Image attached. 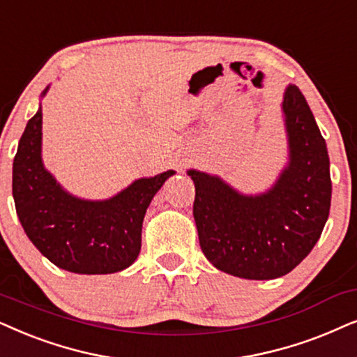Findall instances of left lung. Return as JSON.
Instances as JSON below:
<instances>
[{"mask_svg": "<svg viewBox=\"0 0 357 357\" xmlns=\"http://www.w3.org/2000/svg\"><path fill=\"white\" fill-rule=\"evenodd\" d=\"M282 112L289 161L266 192L248 196L218 176L188 171L202 253L236 278L268 281L291 273L315 246L330 213L326 144L296 84L286 88Z\"/></svg>", "mask_w": 357, "mask_h": 357, "instance_id": "1", "label": "left lung"}]
</instances>
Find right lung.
Instances as JSON below:
<instances>
[{"instance_id":"obj_1","label":"right lung","mask_w":357,"mask_h":357,"mask_svg":"<svg viewBox=\"0 0 357 357\" xmlns=\"http://www.w3.org/2000/svg\"><path fill=\"white\" fill-rule=\"evenodd\" d=\"M49 91L44 89L42 96ZM174 171L140 178L106 201L71 196L42 163V107L29 119L13 163L19 222L37 250L60 269L111 274L134 263L151 199Z\"/></svg>"}]
</instances>
